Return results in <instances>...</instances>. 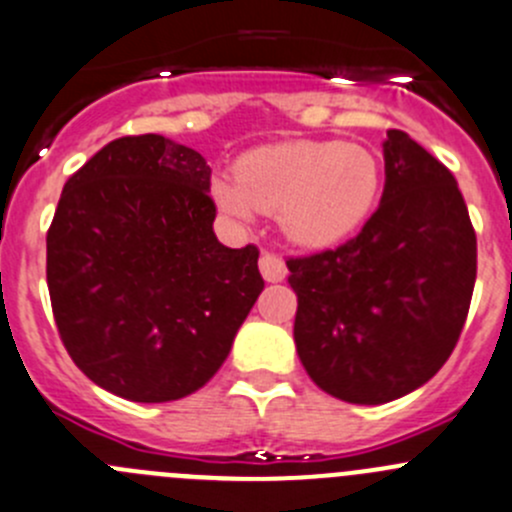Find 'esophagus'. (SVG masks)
Instances as JSON below:
<instances>
[{
	"label": "esophagus",
	"instance_id": "obj_1",
	"mask_svg": "<svg viewBox=\"0 0 512 512\" xmlns=\"http://www.w3.org/2000/svg\"><path fill=\"white\" fill-rule=\"evenodd\" d=\"M260 272L267 282H282L287 277V265L282 257L265 252V255L260 257Z\"/></svg>",
	"mask_w": 512,
	"mask_h": 512
}]
</instances>
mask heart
Returning a JSON list of instances; mask_svg holds the SVG:
<instances>
[{
	"mask_svg": "<svg viewBox=\"0 0 512 512\" xmlns=\"http://www.w3.org/2000/svg\"><path fill=\"white\" fill-rule=\"evenodd\" d=\"M380 195V165L360 145L335 140H290L257 147L237 160L235 175L217 172L210 197L220 212L252 220L277 212L287 240L300 247H332L370 217Z\"/></svg>",
	"mask_w": 512,
	"mask_h": 512,
	"instance_id": "b5f03b06",
	"label": "heart"
}]
</instances>
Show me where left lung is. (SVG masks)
<instances>
[{"instance_id":"obj_1","label":"left lung","mask_w":512,"mask_h":512,"mask_svg":"<svg viewBox=\"0 0 512 512\" xmlns=\"http://www.w3.org/2000/svg\"><path fill=\"white\" fill-rule=\"evenodd\" d=\"M360 235L287 260L295 345L317 388L355 405L398 400L445 365L468 317L478 242L453 172L400 130Z\"/></svg>"}]
</instances>
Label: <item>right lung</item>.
Instances as JSON below:
<instances>
[{
	"label": "right lung",
	"instance_id": "1",
	"mask_svg": "<svg viewBox=\"0 0 512 512\" xmlns=\"http://www.w3.org/2000/svg\"><path fill=\"white\" fill-rule=\"evenodd\" d=\"M210 165L162 135L119 137L64 185L47 285L74 365L132 403L200 390L260 297L255 245L217 240Z\"/></svg>",
	"mask_w": 512,
	"mask_h": 512
}]
</instances>
